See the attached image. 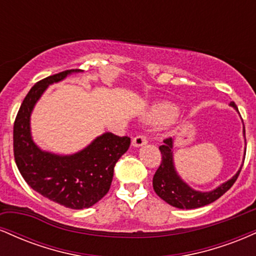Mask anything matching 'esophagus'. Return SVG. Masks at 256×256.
Returning a JSON list of instances; mask_svg holds the SVG:
<instances>
[{"mask_svg":"<svg viewBox=\"0 0 256 256\" xmlns=\"http://www.w3.org/2000/svg\"><path fill=\"white\" fill-rule=\"evenodd\" d=\"M146 143H148V137H146V134H137V136L132 140V144H134V146H144Z\"/></svg>","mask_w":256,"mask_h":256,"instance_id":"obj_1","label":"esophagus"}]
</instances>
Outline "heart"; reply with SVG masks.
<instances>
[{"mask_svg":"<svg viewBox=\"0 0 256 256\" xmlns=\"http://www.w3.org/2000/svg\"><path fill=\"white\" fill-rule=\"evenodd\" d=\"M177 110L173 106L168 104H158L154 108L152 112V118L155 120V122H166L168 120H171L173 116H176Z\"/></svg>","mask_w":256,"mask_h":256,"instance_id":"heart-1","label":"heart"}]
</instances>
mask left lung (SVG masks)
Returning a JSON list of instances; mask_svg holds the SVG:
<instances>
[{"label": "left lung", "instance_id": "left-lung-1", "mask_svg": "<svg viewBox=\"0 0 256 256\" xmlns=\"http://www.w3.org/2000/svg\"><path fill=\"white\" fill-rule=\"evenodd\" d=\"M232 107L236 108L237 106L234 102L230 104ZM246 136V130H244ZM161 152V164L152 177V188L158 198L173 207L182 208V210H192V208L204 207L206 204H210L212 202L222 198L224 194L234 185V182L238 178L240 168L230 180L222 184L216 190L210 192H200L192 190L178 177L174 171L172 161V138L167 137L164 140V144L158 146Z\"/></svg>", "mask_w": 256, "mask_h": 256}]
</instances>
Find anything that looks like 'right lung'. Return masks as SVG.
Wrapping results in <instances>:
<instances>
[{
    "label": "right lung",
    "instance_id": "obj_1",
    "mask_svg": "<svg viewBox=\"0 0 256 256\" xmlns=\"http://www.w3.org/2000/svg\"><path fill=\"white\" fill-rule=\"evenodd\" d=\"M71 72L74 70L49 76L31 88L14 122L13 150L19 172L34 192L67 208L82 210L108 192L114 166L128 152L131 140L107 132L71 156L42 152L34 144L30 134L32 108L49 84L62 80Z\"/></svg>",
    "mask_w": 256,
    "mask_h": 256
}]
</instances>
